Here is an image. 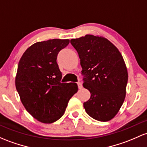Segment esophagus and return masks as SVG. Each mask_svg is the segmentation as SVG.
Returning <instances> with one entry per match:
<instances>
[{
	"mask_svg": "<svg viewBox=\"0 0 147 147\" xmlns=\"http://www.w3.org/2000/svg\"><path fill=\"white\" fill-rule=\"evenodd\" d=\"M77 85H78L79 88H82V87H83V86H82V84L80 82H77Z\"/></svg>",
	"mask_w": 147,
	"mask_h": 147,
	"instance_id": "esophagus-1",
	"label": "esophagus"
}]
</instances>
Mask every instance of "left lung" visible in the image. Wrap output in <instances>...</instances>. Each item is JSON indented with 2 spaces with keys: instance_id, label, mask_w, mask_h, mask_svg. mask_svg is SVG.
<instances>
[{
  "instance_id": "obj_1",
  "label": "left lung",
  "mask_w": 147,
  "mask_h": 147,
  "mask_svg": "<svg viewBox=\"0 0 147 147\" xmlns=\"http://www.w3.org/2000/svg\"><path fill=\"white\" fill-rule=\"evenodd\" d=\"M82 67L83 86L91 93L84 102L87 114L99 121L115 117L123 105L128 72L123 56L105 38L86 35L70 40Z\"/></svg>"
}]
</instances>
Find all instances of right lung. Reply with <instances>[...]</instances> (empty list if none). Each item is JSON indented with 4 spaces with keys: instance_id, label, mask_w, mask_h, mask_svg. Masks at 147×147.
Segmentation results:
<instances>
[{
    "instance_id": "obj_1",
    "label": "right lung",
    "mask_w": 147,
    "mask_h": 147,
    "mask_svg": "<svg viewBox=\"0 0 147 147\" xmlns=\"http://www.w3.org/2000/svg\"><path fill=\"white\" fill-rule=\"evenodd\" d=\"M69 40L38 42L26 49L19 62L15 85L29 114L42 123H51L63 115L67 103L78 91L76 83L61 82L56 59Z\"/></svg>"
}]
</instances>
